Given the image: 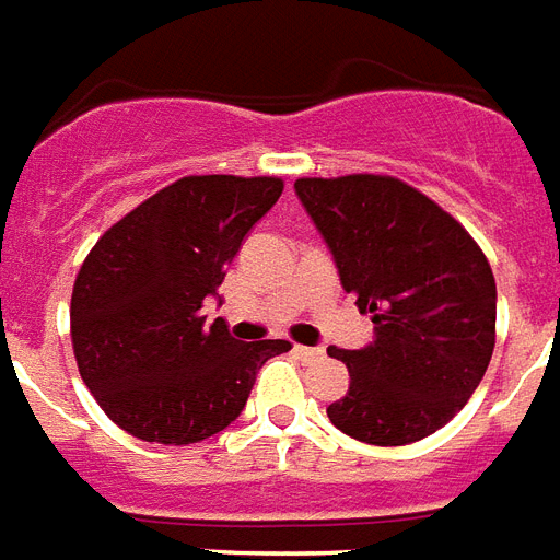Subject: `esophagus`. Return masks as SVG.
<instances>
[{"label":"esophagus","mask_w":560,"mask_h":560,"mask_svg":"<svg viewBox=\"0 0 560 560\" xmlns=\"http://www.w3.org/2000/svg\"><path fill=\"white\" fill-rule=\"evenodd\" d=\"M293 355L296 358H302V361H314V358H319L323 355V349L319 347H293Z\"/></svg>","instance_id":"34e87169"}]
</instances>
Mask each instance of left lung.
<instances>
[{
    "instance_id": "obj_1",
    "label": "left lung",
    "mask_w": 560,
    "mask_h": 560,
    "mask_svg": "<svg viewBox=\"0 0 560 560\" xmlns=\"http://www.w3.org/2000/svg\"><path fill=\"white\" fill-rule=\"evenodd\" d=\"M293 190L343 290L375 323L364 349L328 347L349 366L328 420L373 446L429 438L467 405L493 355L497 281L485 252L399 178H299Z\"/></svg>"
}]
</instances>
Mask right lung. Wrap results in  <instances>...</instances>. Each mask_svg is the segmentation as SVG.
Segmentation results:
<instances>
[{"instance_id": "obj_1", "label": "right lung", "mask_w": 560, "mask_h": 560, "mask_svg": "<svg viewBox=\"0 0 560 560\" xmlns=\"http://www.w3.org/2000/svg\"><path fill=\"white\" fill-rule=\"evenodd\" d=\"M281 178L187 176L102 234L75 276L70 331L88 390L140 441L185 446L241 417L264 361L288 340L243 343L205 326L225 267L279 202Z\"/></svg>"}]
</instances>
